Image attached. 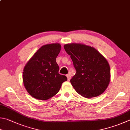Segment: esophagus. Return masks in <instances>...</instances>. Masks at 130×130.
<instances>
[{"label": "esophagus", "instance_id": "1", "mask_svg": "<svg viewBox=\"0 0 130 130\" xmlns=\"http://www.w3.org/2000/svg\"><path fill=\"white\" fill-rule=\"evenodd\" d=\"M67 77L68 80L69 81L71 79V75L70 74H67Z\"/></svg>", "mask_w": 130, "mask_h": 130}]
</instances>
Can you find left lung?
<instances>
[{"mask_svg": "<svg viewBox=\"0 0 130 130\" xmlns=\"http://www.w3.org/2000/svg\"><path fill=\"white\" fill-rule=\"evenodd\" d=\"M64 48L76 71L70 82L79 94L85 98L101 95L110 81L107 60L93 47L82 43H68Z\"/></svg>", "mask_w": 130, "mask_h": 130, "instance_id": "left-lung-1", "label": "left lung"}]
</instances>
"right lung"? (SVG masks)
Listing matches in <instances>:
<instances>
[{"label": "right lung", "mask_w": 130, "mask_h": 130, "mask_svg": "<svg viewBox=\"0 0 130 130\" xmlns=\"http://www.w3.org/2000/svg\"><path fill=\"white\" fill-rule=\"evenodd\" d=\"M60 49L61 45L58 43L43 45L25 64L23 83L31 97L40 100L49 99L67 80L66 76L59 73V68L56 62Z\"/></svg>", "instance_id": "obj_1"}]
</instances>
